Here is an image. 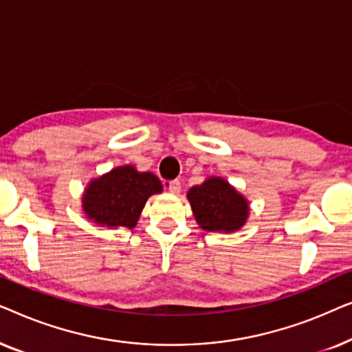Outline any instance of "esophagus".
I'll list each match as a JSON object with an SVG mask.
<instances>
[{
    "mask_svg": "<svg viewBox=\"0 0 352 352\" xmlns=\"http://www.w3.org/2000/svg\"><path fill=\"white\" fill-rule=\"evenodd\" d=\"M168 190H170L171 194H179V192H181V182L179 181H170V182H168Z\"/></svg>",
    "mask_w": 352,
    "mask_h": 352,
    "instance_id": "obj_1",
    "label": "esophagus"
}]
</instances>
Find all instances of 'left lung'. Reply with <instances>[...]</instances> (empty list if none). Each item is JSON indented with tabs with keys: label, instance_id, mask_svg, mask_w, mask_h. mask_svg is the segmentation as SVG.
Instances as JSON below:
<instances>
[{
	"label": "left lung",
	"instance_id": "obj_1",
	"mask_svg": "<svg viewBox=\"0 0 352 352\" xmlns=\"http://www.w3.org/2000/svg\"><path fill=\"white\" fill-rule=\"evenodd\" d=\"M195 221L208 232H235L247 223L248 200L223 177L211 176L187 192Z\"/></svg>",
	"mask_w": 352,
	"mask_h": 352
}]
</instances>
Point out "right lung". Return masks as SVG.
<instances>
[{"instance_id":"right-lung-1","label":"right lung","mask_w":352,"mask_h":352,"mask_svg":"<svg viewBox=\"0 0 352 352\" xmlns=\"http://www.w3.org/2000/svg\"><path fill=\"white\" fill-rule=\"evenodd\" d=\"M162 190L153 173H139L133 165L117 166L89 182L83 194V211L99 226L133 229L148 197Z\"/></svg>"}]
</instances>
